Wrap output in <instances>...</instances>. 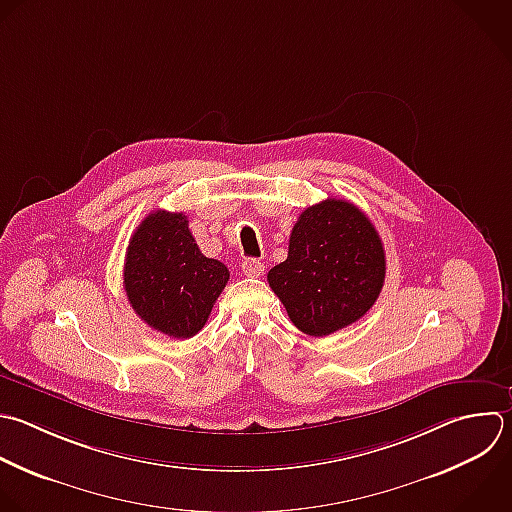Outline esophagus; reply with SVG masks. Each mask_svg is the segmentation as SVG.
<instances>
[{
    "label": "esophagus",
    "instance_id": "34e87169",
    "mask_svg": "<svg viewBox=\"0 0 512 512\" xmlns=\"http://www.w3.org/2000/svg\"><path fill=\"white\" fill-rule=\"evenodd\" d=\"M242 272H244L248 278H258V276H262V272H264V262H260V260H256V258H246V260L242 262Z\"/></svg>",
    "mask_w": 512,
    "mask_h": 512
}]
</instances>
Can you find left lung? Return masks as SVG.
<instances>
[{"label": "left lung", "instance_id": "1", "mask_svg": "<svg viewBox=\"0 0 512 512\" xmlns=\"http://www.w3.org/2000/svg\"><path fill=\"white\" fill-rule=\"evenodd\" d=\"M384 274L386 256L372 222L354 204L328 198L300 214L288 258L268 272V284L298 330L328 336L372 308Z\"/></svg>", "mask_w": 512, "mask_h": 512}]
</instances>
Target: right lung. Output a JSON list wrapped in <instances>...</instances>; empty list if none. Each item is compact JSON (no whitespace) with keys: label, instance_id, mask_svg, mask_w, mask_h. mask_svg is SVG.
Listing matches in <instances>:
<instances>
[{"label":"right lung","instance_id":"add662e5","mask_svg":"<svg viewBox=\"0 0 512 512\" xmlns=\"http://www.w3.org/2000/svg\"><path fill=\"white\" fill-rule=\"evenodd\" d=\"M230 278L228 268L206 258L180 212L154 210L130 238L124 288L134 312L170 338L198 334Z\"/></svg>","mask_w":512,"mask_h":512}]
</instances>
